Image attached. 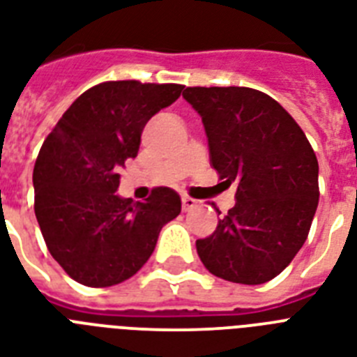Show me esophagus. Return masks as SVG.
I'll use <instances>...</instances> for the list:
<instances>
[{
  "instance_id": "esophagus-1",
  "label": "esophagus",
  "mask_w": 357,
  "mask_h": 357,
  "mask_svg": "<svg viewBox=\"0 0 357 357\" xmlns=\"http://www.w3.org/2000/svg\"><path fill=\"white\" fill-rule=\"evenodd\" d=\"M181 204H183V211H190V208L196 207L198 202L194 198H190V196H183V198H181Z\"/></svg>"
}]
</instances>
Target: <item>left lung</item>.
I'll use <instances>...</instances> for the list:
<instances>
[{"mask_svg":"<svg viewBox=\"0 0 357 357\" xmlns=\"http://www.w3.org/2000/svg\"><path fill=\"white\" fill-rule=\"evenodd\" d=\"M202 117L208 158L236 204L211 236L196 240L220 279L264 284L306 242L319 202V165L301 126L275 98L251 88H187Z\"/></svg>","mask_w":357,"mask_h":357,"instance_id":"8db88e82","label":"left lung"}]
</instances>
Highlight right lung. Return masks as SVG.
<instances>
[{
  "mask_svg": "<svg viewBox=\"0 0 357 357\" xmlns=\"http://www.w3.org/2000/svg\"><path fill=\"white\" fill-rule=\"evenodd\" d=\"M181 84L109 80L84 91L43 141L34 165V214L66 273L108 288L143 268L165 224L181 213L169 187L133 204L119 198L121 170L135 158L150 119L181 95Z\"/></svg>",
  "mask_w": 357,
  "mask_h": 357,
  "instance_id": "add662e5",
  "label": "right lung"
}]
</instances>
